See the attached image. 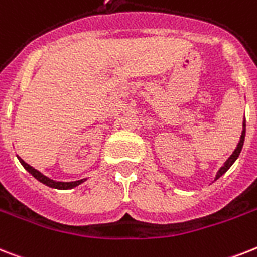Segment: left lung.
I'll list each match as a JSON object with an SVG mask.
<instances>
[{"instance_id": "obj_1", "label": "left lung", "mask_w": 257, "mask_h": 257, "mask_svg": "<svg viewBox=\"0 0 257 257\" xmlns=\"http://www.w3.org/2000/svg\"><path fill=\"white\" fill-rule=\"evenodd\" d=\"M244 137H245V120L243 121V131H241V136H240V140H239V143H237V147L236 149L233 150V153L231 154L230 157H228V160H227L226 162H224V165H223L222 168L219 169L218 173H216V177H215V181L218 178H220V177L224 174V173L228 170V169L232 166V164L237 160V157H239V154H240L241 152V148H243V144H244Z\"/></svg>"}]
</instances>
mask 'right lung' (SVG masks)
Listing matches in <instances>:
<instances>
[{
    "mask_svg": "<svg viewBox=\"0 0 257 257\" xmlns=\"http://www.w3.org/2000/svg\"><path fill=\"white\" fill-rule=\"evenodd\" d=\"M17 157H18V156H17ZM18 160H20V162L22 164V166H24L27 172L30 173L31 176L34 177L35 179H38L39 182H42L43 185H46V186L53 187V189H59V190L74 189V187L79 186L80 183H83L85 181V179H80V181H74V182H59V181H54V179H50L49 177L43 176L41 172H38L37 169H34L33 166H30L29 164H26V162H25L21 157H18Z\"/></svg>",
    "mask_w": 257,
    "mask_h": 257,
    "instance_id": "obj_1",
    "label": "right lung"
}]
</instances>
